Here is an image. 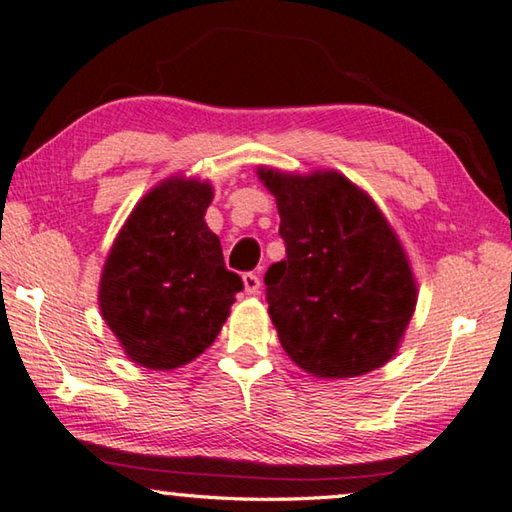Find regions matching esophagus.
I'll list each match as a JSON object with an SVG mask.
<instances>
[{
  "label": "esophagus",
  "instance_id": "obj_1",
  "mask_svg": "<svg viewBox=\"0 0 512 512\" xmlns=\"http://www.w3.org/2000/svg\"><path fill=\"white\" fill-rule=\"evenodd\" d=\"M242 283H245L247 295H258V290H261V279L254 272L242 274Z\"/></svg>",
  "mask_w": 512,
  "mask_h": 512
}]
</instances>
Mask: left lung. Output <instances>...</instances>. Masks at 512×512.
<instances>
[{
    "label": "left lung",
    "mask_w": 512,
    "mask_h": 512,
    "mask_svg": "<svg viewBox=\"0 0 512 512\" xmlns=\"http://www.w3.org/2000/svg\"><path fill=\"white\" fill-rule=\"evenodd\" d=\"M279 208L286 261L265 274L281 347L317 379H351L397 354L417 283L374 199L335 170L258 167Z\"/></svg>",
    "instance_id": "left-lung-1"
}]
</instances>
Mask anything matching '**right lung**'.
Listing matches in <instances>:
<instances>
[{
    "label": "right lung",
    "mask_w": 512,
    "mask_h": 512,
    "mask_svg": "<svg viewBox=\"0 0 512 512\" xmlns=\"http://www.w3.org/2000/svg\"><path fill=\"white\" fill-rule=\"evenodd\" d=\"M211 201L208 181H161L138 201L106 256L99 311L124 354L147 370L167 372L204 354L242 290L204 220Z\"/></svg>",
    "instance_id": "add662e5"
}]
</instances>
